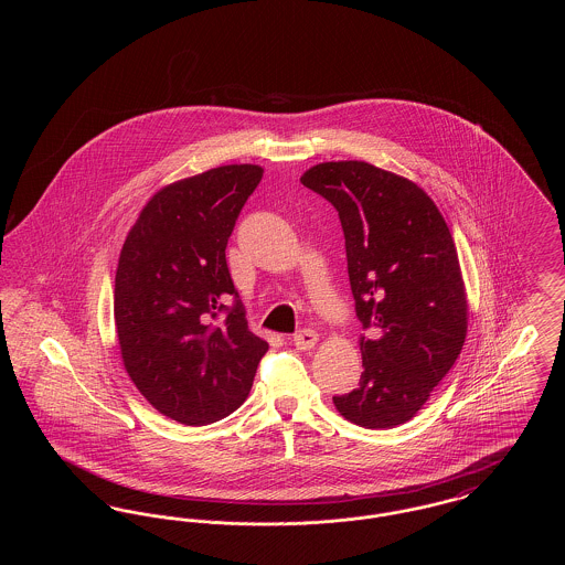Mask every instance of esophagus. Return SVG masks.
Segmentation results:
<instances>
[{
    "label": "esophagus",
    "instance_id": "esophagus-1",
    "mask_svg": "<svg viewBox=\"0 0 565 565\" xmlns=\"http://www.w3.org/2000/svg\"><path fill=\"white\" fill-rule=\"evenodd\" d=\"M292 343H295L296 350H311V348H316V343H318V332L311 330V328L298 330L295 337H292Z\"/></svg>",
    "mask_w": 565,
    "mask_h": 565
}]
</instances>
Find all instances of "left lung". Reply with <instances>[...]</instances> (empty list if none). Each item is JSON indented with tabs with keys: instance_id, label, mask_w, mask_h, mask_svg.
I'll list each match as a JSON object with an SVG mask.
<instances>
[{
	"instance_id": "1",
	"label": "left lung",
	"mask_w": 565,
	"mask_h": 565,
	"mask_svg": "<svg viewBox=\"0 0 565 565\" xmlns=\"http://www.w3.org/2000/svg\"><path fill=\"white\" fill-rule=\"evenodd\" d=\"M302 186L339 212L360 337V385L334 396L362 428L415 417L451 371L466 339L468 305L456 243L430 196L364 161L320 162Z\"/></svg>"
}]
</instances>
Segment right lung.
I'll use <instances>...</instances> for the list:
<instances>
[{"mask_svg":"<svg viewBox=\"0 0 565 565\" xmlns=\"http://www.w3.org/2000/svg\"><path fill=\"white\" fill-rule=\"evenodd\" d=\"M258 164H224L159 190L122 245L114 320L137 390L184 426L224 419L247 398L267 341L249 332L226 243Z\"/></svg>","mask_w":565,"mask_h":565,"instance_id":"right-lung-1","label":"right lung"}]
</instances>
